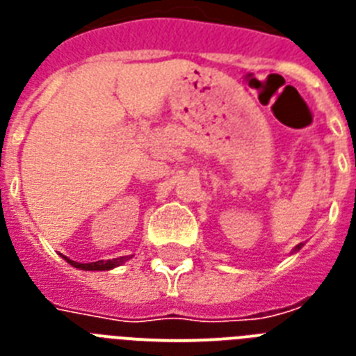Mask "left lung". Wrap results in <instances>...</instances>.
Here are the masks:
<instances>
[{
	"mask_svg": "<svg viewBox=\"0 0 356 356\" xmlns=\"http://www.w3.org/2000/svg\"><path fill=\"white\" fill-rule=\"evenodd\" d=\"M298 249H301V245H298V248H296V251H298Z\"/></svg>",
	"mask_w": 356,
	"mask_h": 356,
	"instance_id": "obj_1",
	"label": "left lung"
}]
</instances>
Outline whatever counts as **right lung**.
I'll return each mask as SVG.
<instances>
[{
	"label": "right lung",
	"mask_w": 356,
	"mask_h": 356,
	"mask_svg": "<svg viewBox=\"0 0 356 356\" xmlns=\"http://www.w3.org/2000/svg\"><path fill=\"white\" fill-rule=\"evenodd\" d=\"M129 257H120V259H113V260H97V262H88V264H81V262H74V260H70L64 257V260L66 262H70V264L74 266V268H79V270H96V271H103V270H113V268H116V266L123 264L125 260H127Z\"/></svg>",
	"instance_id": "obj_1"
}]
</instances>
